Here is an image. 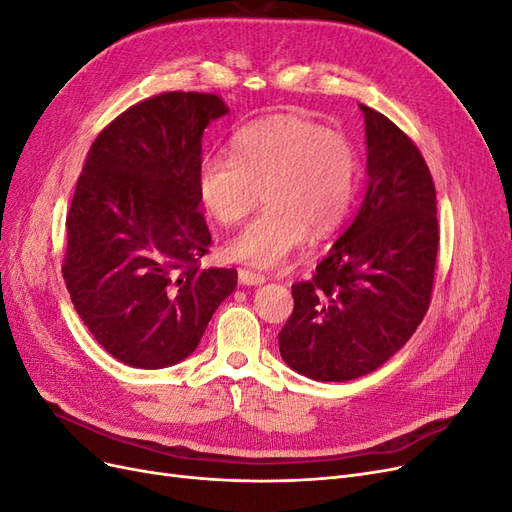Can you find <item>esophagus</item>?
I'll return each mask as SVG.
<instances>
[{
    "label": "esophagus",
    "instance_id": "esophagus-1",
    "mask_svg": "<svg viewBox=\"0 0 512 512\" xmlns=\"http://www.w3.org/2000/svg\"><path fill=\"white\" fill-rule=\"evenodd\" d=\"M237 275H239V282H241L243 286H260V284L267 282L265 275L256 273V271H250V269H239Z\"/></svg>",
    "mask_w": 512,
    "mask_h": 512
}]
</instances>
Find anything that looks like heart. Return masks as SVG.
Listing matches in <instances>:
<instances>
[{
  "mask_svg": "<svg viewBox=\"0 0 512 512\" xmlns=\"http://www.w3.org/2000/svg\"><path fill=\"white\" fill-rule=\"evenodd\" d=\"M359 153L342 132L292 113L241 128L230 156H207L196 170L200 205L222 226L239 224L258 198L267 209L226 245V256L277 267L307 241L346 222L359 192Z\"/></svg>",
  "mask_w": 512,
  "mask_h": 512,
  "instance_id": "b5f03b06",
  "label": "heart"
}]
</instances>
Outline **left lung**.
Here are the masks:
<instances>
[{
    "mask_svg": "<svg viewBox=\"0 0 512 512\" xmlns=\"http://www.w3.org/2000/svg\"><path fill=\"white\" fill-rule=\"evenodd\" d=\"M367 192L354 222L316 267L292 284L280 331L288 367L346 382L384 365L427 314L438 258L436 188L421 151L395 123L361 104Z\"/></svg>",
    "mask_w": 512,
    "mask_h": 512,
    "instance_id": "8db88e82",
    "label": "left lung"
}]
</instances>
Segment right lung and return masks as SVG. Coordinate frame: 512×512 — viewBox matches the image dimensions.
I'll use <instances>...</instances> for the list:
<instances>
[{
  "label": "right lung",
  "mask_w": 512,
  "mask_h": 512,
  "mask_svg": "<svg viewBox=\"0 0 512 512\" xmlns=\"http://www.w3.org/2000/svg\"><path fill=\"white\" fill-rule=\"evenodd\" d=\"M224 100L168 91L98 134L66 218L64 280L74 309L117 361L162 369L190 356L235 269H203L211 232L198 211L203 132Z\"/></svg>",
  "instance_id": "obj_1"
}]
</instances>
